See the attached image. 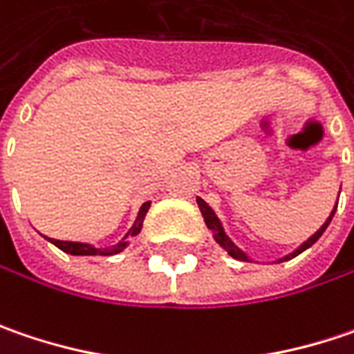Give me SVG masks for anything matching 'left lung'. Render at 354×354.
I'll use <instances>...</instances> for the list:
<instances>
[{
	"label": "left lung",
	"mask_w": 354,
	"mask_h": 354,
	"mask_svg": "<svg viewBox=\"0 0 354 354\" xmlns=\"http://www.w3.org/2000/svg\"><path fill=\"white\" fill-rule=\"evenodd\" d=\"M197 205H199V209H201V215H203L205 225H207V227H209V229L213 231V237H215V241H217V243L221 245L223 249H225V251H227L229 255L233 257V259H237V261H251V259H249V255H247L245 251H241L237 245H235V243H233L231 239L227 237V233H225V229H223V225H221V221H219V217L215 215V211H213V209H211L209 205L205 203L201 197H197ZM337 205H339V201H337ZM337 205H335V209L330 211V215H328L327 221L323 223V227H321V229H319V231H317L315 235H310V237L307 239V241H305V243H303V245H301L299 249H295V251H292V253H289L287 257L279 259V263H283V261H289V259H292V257L301 255L303 251H307L309 247H313V245H315V243H317V241L321 239V235L325 233V229L328 227V223H330L333 215H335V211H337Z\"/></svg>",
	"instance_id": "left-lung-1"
}]
</instances>
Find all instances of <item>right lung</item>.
Instances as JSON below:
<instances>
[{"label":"right lung","mask_w":354,"mask_h":354,"mask_svg":"<svg viewBox=\"0 0 354 354\" xmlns=\"http://www.w3.org/2000/svg\"><path fill=\"white\" fill-rule=\"evenodd\" d=\"M151 201L141 205V209H139V215H137V219L133 223V227L127 231V235L121 239L117 245L113 247H109V249H97V247H93V245H89V243H75V241H59V239H47V241H51L55 247H59L63 253H69V255H117V253H121L123 249H127V245H129V241L133 237H137L139 235V231H141V227H143V219H145V215H147V211H149Z\"/></svg>","instance_id":"1"}]
</instances>
